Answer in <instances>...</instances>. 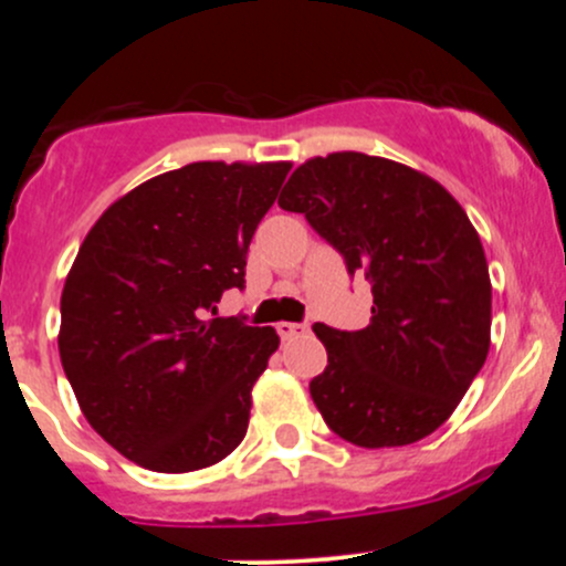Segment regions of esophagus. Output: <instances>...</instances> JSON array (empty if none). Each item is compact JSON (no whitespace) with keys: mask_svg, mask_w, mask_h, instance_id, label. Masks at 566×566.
Segmentation results:
<instances>
[{"mask_svg":"<svg viewBox=\"0 0 566 566\" xmlns=\"http://www.w3.org/2000/svg\"><path fill=\"white\" fill-rule=\"evenodd\" d=\"M276 333L282 335V340H292V337L305 335L308 333V324H297V322H279Z\"/></svg>","mask_w":566,"mask_h":566,"instance_id":"obj_1","label":"esophagus"}]
</instances>
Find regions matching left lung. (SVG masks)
<instances>
[{
	"instance_id": "8db88e82",
	"label": "left lung",
	"mask_w": 566,
	"mask_h": 566,
	"mask_svg": "<svg viewBox=\"0 0 566 566\" xmlns=\"http://www.w3.org/2000/svg\"><path fill=\"white\" fill-rule=\"evenodd\" d=\"M279 207L303 212L373 282L365 329L314 324L327 348L311 380L324 423L367 450L426 439L490 354V269L465 210L426 172L359 151L303 161Z\"/></svg>"
}]
</instances>
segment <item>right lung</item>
<instances>
[{
	"mask_svg": "<svg viewBox=\"0 0 566 566\" xmlns=\"http://www.w3.org/2000/svg\"><path fill=\"white\" fill-rule=\"evenodd\" d=\"M292 161H193L95 220L61 295L63 373L116 452L159 473L216 465L242 444L274 327L218 316L244 287L247 247Z\"/></svg>",
	"mask_w": 566,
	"mask_h": 566,
	"instance_id": "1",
	"label": "right lung"
}]
</instances>
